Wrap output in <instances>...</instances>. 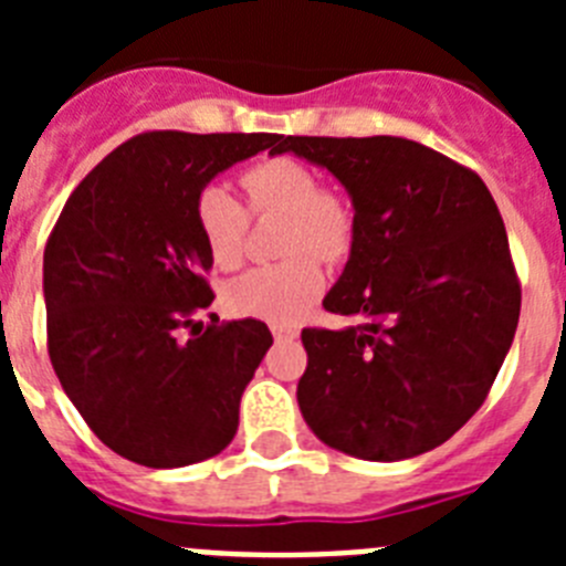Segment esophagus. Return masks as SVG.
<instances>
[{
  "mask_svg": "<svg viewBox=\"0 0 566 566\" xmlns=\"http://www.w3.org/2000/svg\"><path fill=\"white\" fill-rule=\"evenodd\" d=\"M272 334H274V339H277V343H292V339H297V328L274 326Z\"/></svg>",
  "mask_w": 566,
  "mask_h": 566,
  "instance_id": "esophagus-1",
  "label": "esophagus"
}]
</instances>
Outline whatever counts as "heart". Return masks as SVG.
<instances>
[{
  "instance_id": "b5f03b06",
  "label": "heart",
  "mask_w": 566,
  "mask_h": 566,
  "mask_svg": "<svg viewBox=\"0 0 566 566\" xmlns=\"http://www.w3.org/2000/svg\"><path fill=\"white\" fill-rule=\"evenodd\" d=\"M252 214H286L280 252L292 258L254 266L227 289V308L289 326L297 323L323 292L317 258L337 263L354 247V209L337 189L317 187V175L297 158L274 155L240 172ZM247 207L221 184L195 198V227L214 266L232 269L243 260L249 232Z\"/></svg>"
}]
</instances>
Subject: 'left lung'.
I'll return each instance as SVG.
<instances>
[{
    "mask_svg": "<svg viewBox=\"0 0 566 566\" xmlns=\"http://www.w3.org/2000/svg\"><path fill=\"white\" fill-rule=\"evenodd\" d=\"M272 153L326 167L354 203L352 258L323 300L352 326L300 334L303 419L357 459L433 451L482 408L518 326L493 195L473 169L394 135H280Z\"/></svg>",
    "mask_w": 566,
    "mask_h": 566,
    "instance_id": "obj_1",
    "label": "left lung"
}]
</instances>
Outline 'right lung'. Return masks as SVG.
Wrapping results in <instances>:
<instances>
[{
  "mask_svg": "<svg viewBox=\"0 0 566 566\" xmlns=\"http://www.w3.org/2000/svg\"><path fill=\"white\" fill-rule=\"evenodd\" d=\"M277 142L272 133L135 135L87 172L50 232V363L90 431L129 462H203L238 431L240 397L272 332L260 319H198L214 294L195 198Z\"/></svg>",
  "mask_w": 566,
  "mask_h": 566,
  "instance_id": "1",
  "label": "right lung"
}]
</instances>
